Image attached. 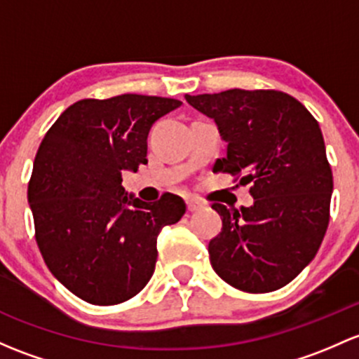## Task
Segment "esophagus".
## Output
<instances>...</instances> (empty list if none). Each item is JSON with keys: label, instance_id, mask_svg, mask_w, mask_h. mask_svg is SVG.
Here are the masks:
<instances>
[{"label": "esophagus", "instance_id": "obj_1", "mask_svg": "<svg viewBox=\"0 0 359 359\" xmlns=\"http://www.w3.org/2000/svg\"><path fill=\"white\" fill-rule=\"evenodd\" d=\"M186 205H187V211H189V213H194V211H198V210L203 208L201 203L196 201V199H192V198L186 199Z\"/></svg>", "mask_w": 359, "mask_h": 359}]
</instances>
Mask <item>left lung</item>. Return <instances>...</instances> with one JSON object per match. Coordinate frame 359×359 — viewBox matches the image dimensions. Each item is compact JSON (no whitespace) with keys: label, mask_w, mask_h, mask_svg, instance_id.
I'll list each match as a JSON object with an SVG mask.
<instances>
[{"label":"left lung","mask_w":359,"mask_h":359,"mask_svg":"<svg viewBox=\"0 0 359 359\" xmlns=\"http://www.w3.org/2000/svg\"><path fill=\"white\" fill-rule=\"evenodd\" d=\"M186 101L227 142L213 172L252 184L249 208L211 205L222 217L208 244L211 266L244 292L284 287L315 258L329 227L334 179L318 122L280 90L229 89Z\"/></svg>","instance_id":"obj_1"}]
</instances>
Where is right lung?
<instances>
[{
  "label": "right lung",
  "mask_w": 359,
  "mask_h": 359,
  "mask_svg": "<svg viewBox=\"0 0 359 359\" xmlns=\"http://www.w3.org/2000/svg\"><path fill=\"white\" fill-rule=\"evenodd\" d=\"M180 104L142 94L81 100L37 149L27 191L37 246L51 273L90 304L141 292L154 271L158 233L186 213L179 196L149 205L122 187L126 170L148 163L151 126Z\"/></svg>",
  "instance_id": "right-lung-1"
}]
</instances>
